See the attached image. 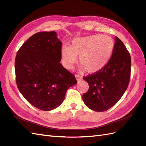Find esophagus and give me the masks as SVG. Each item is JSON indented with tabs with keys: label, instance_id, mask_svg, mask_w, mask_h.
I'll return each mask as SVG.
<instances>
[{
	"label": "esophagus",
	"instance_id": "1",
	"mask_svg": "<svg viewBox=\"0 0 146 146\" xmlns=\"http://www.w3.org/2000/svg\"><path fill=\"white\" fill-rule=\"evenodd\" d=\"M75 77H76V80H77L78 81H81V80H82V77L80 75H79V74H75Z\"/></svg>",
	"mask_w": 146,
	"mask_h": 146
}]
</instances>
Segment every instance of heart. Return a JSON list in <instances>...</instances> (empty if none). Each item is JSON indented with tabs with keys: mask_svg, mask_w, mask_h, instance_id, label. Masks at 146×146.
<instances>
[{
	"mask_svg": "<svg viewBox=\"0 0 146 146\" xmlns=\"http://www.w3.org/2000/svg\"><path fill=\"white\" fill-rule=\"evenodd\" d=\"M114 49V41L110 36L97 34L76 38L72 41L70 46L61 48L62 63L66 69H72L80 55V71L96 73L107 65Z\"/></svg>",
	"mask_w": 146,
	"mask_h": 146,
	"instance_id": "heart-1",
	"label": "heart"
}]
</instances>
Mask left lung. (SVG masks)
Masks as SVG:
<instances>
[{"mask_svg":"<svg viewBox=\"0 0 146 146\" xmlns=\"http://www.w3.org/2000/svg\"><path fill=\"white\" fill-rule=\"evenodd\" d=\"M131 72V57L125 46L115 36L114 49L107 65L98 72L83 77L89 84L82 95L85 105L94 111H105L113 106L126 91Z\"/></svg>","mask_w":146,"mask_h":146,"instance_id":"left-lung-1","label":"left lung"}]
</instances>
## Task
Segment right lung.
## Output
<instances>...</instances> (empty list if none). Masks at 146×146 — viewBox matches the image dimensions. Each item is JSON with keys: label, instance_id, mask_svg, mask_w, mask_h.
<instances>
[{"label": "right lung", "instance_id": "obj_1", "mask_svg": "<svg viewBox=\"0 0 146 146\" xmlns=\"http://www.w3.org/2000/svg\"><path fill=\"white\" fill-rule=\"evenodd\" d=\"M61 48L56 32H41L31 36L16 54L18 88L27 102L40 110L59 106L67 90L77 83L73 74L60 63Z\"/></svg>", "mask_w": 146, "mask_h": 146}]
</instances>
